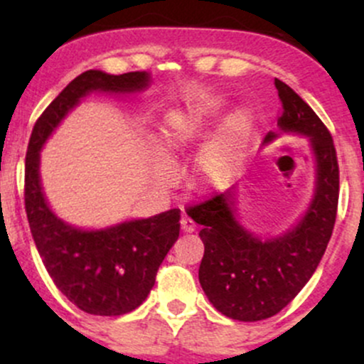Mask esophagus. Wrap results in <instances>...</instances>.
<instances>
[{
    "label": "esophagus",
    "instance_id": "34e87169",
    "mask_svg": "<svg viewBox=\"0 0 364 364\" xmlns=\"http://www.w3.org/2000/svg\"><path fill=\"white\" fill-rule=\"evenodd\" d=\"M195 228H196V225H195L193 220L190 219V217H183V219H181L183 232H193Z\"/></svg>",
    "mask_w": 364,
    "mask_h": 364
}]
</instances>
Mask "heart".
Instances as JSON below:
<instances>
[{"label":"heart","mask_w":364,"mask_h":364,"mask_svg":"<svg viewBox=\"0 0 364 364\" xmlns=\"http://www.w3.org/2000/svg\"><path fill=\"white\" fill-rule=\"evenodd\" d=\"M220 95L205 94L179 106L166 118L159 133V149L166 156L185 152L205 135L208 124L224 107ZM253 129V112L250 107L237 106L231 109L208 133L193 159V176L205 188L228 185L240 169ZM154 171L159 179H168L171 162L157 156Z\"/></svg>","instance_id":"b5f03b06"}]
</instances>
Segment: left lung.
I'll list each match as a JSON object with an SVG mask.
<instances>
[{
    "instance_id": "1",
    "label": "left lung",
    "mask_w": 364,
    "mask_h": 364,
    "mask_svg": "<svg viewBox=\"0 0 364 364\" xmlns=\"http://www.w3.org/2000/svg\"><path fill=\"white\" fill-rule=\"evenodd\" d=\"M275 89L282 104L279 132L267 133L263 145L282 133L304 136L315 161V190L301 219L277 236H257L240 220L237 186L186 208L202 225L200 286L215 310L240 321L270 318L296 298L327 250L339 202V164L328 129L289 85L275 78Z\"/></svg>"
}]
</instances>
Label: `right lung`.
Here are the masks:
<instances>
[{"instance_id":"1","label":"right lung","mask_w":364,"mask_h":364,"mask_svg":"<svg viewBox=\"0 0 364 364\" xmlns=\"http://www.w3.org/2000/svg\"><path fill=\"white\" fill-rule=\"evenodd\" d=\"M150 80L147 72H83L46 107L28 141L25 210L37 252L58 289L90 315L119 316L145 301L156 284L159 267L179 236V208L102 229L65 223L54 214L43 191L41 150L66 114L92 92L140 94Z\"/></svg>"}]
</instances>
